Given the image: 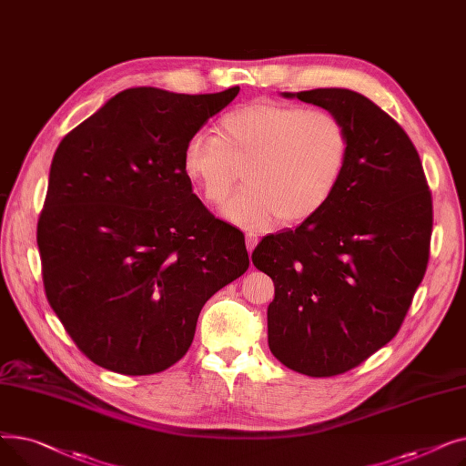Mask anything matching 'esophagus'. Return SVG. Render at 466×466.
I'll return each mask as SVG.
<instances>
[{
	"label": "esophagus",
	"mask_w": 466,
	"mask_h": 466,
	"mask_svg": "<svg viewBox=\"0 0 466 466\" xmlns=\"http://www.w3.org/2000/svg\"><path fill=\"white\" fill-rule=\"evenodd\" d=\"M257 243H258V236H257V234H248V236H246V246H248V251H249V253L257 248Z\"/></svg>",
	"instance_id": "obj_1"
}]
</instances>
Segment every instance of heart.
<instances>
[{
  "label": "heart",
  "instance_id": "obj_1",
  "mask_svg": "<svg viewBox=\"0 0 466 466\" xmlns=\"http://www.w3.org/2000/svg\"><path fill=\"white\" fill-rule=\"evenodd\" d=\"M351 155L346 122L327 109L255 100L220 116L215 136L196 132L183 171L209 206L223 204L234 223L264 228L297 225L319 213L344 177Z\"/></svg>",
  "mask_w": 466,
  "mask_h": 466
}]
</instances>
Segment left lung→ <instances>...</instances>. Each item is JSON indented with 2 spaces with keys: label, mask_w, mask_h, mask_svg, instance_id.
I'll return each instance as SVG.
<instances>
[{
  "label": "left lung",
  "mask_w": 466,
  "mask_h": 466,
  "mask_svg": "<svg viewBox=\"0 0 466 466\" xmlns=\"http://www.w3.org/2000/svg\"><path fill=\"white\" fill-rule=\"evenodd\" d=\"M285 96L332 111L351 136L348 169L327 206L262 238L251 255L276 287L270 351L290 370L330 378L400 330L427 272L432 196L411 139L369 97L348 88Z\"/></svg>",
  "instance_id": "obj_1"
}]
</instances>
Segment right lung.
I'll use <instances>...</instances> for the list:
<instances>
[{
	"instance_id": "add662e5",
	"label": "right lung",
	"mask_w": 466,
	"mask_h": 466,
	"mask_svg": "<svg viewBox=\"0 0 466 466\" xmlns=\"http://www.w3.org/2000/svg\"><path fill=\"white\" fill-rule=\"evenodd\" d=\"M238 92L130 88L58 145L37 220L45 295L102 369L174 366L204 304L249 268L246 236L208 211L183 171L188 137Z\"/></svg>"
}]
</instances>
